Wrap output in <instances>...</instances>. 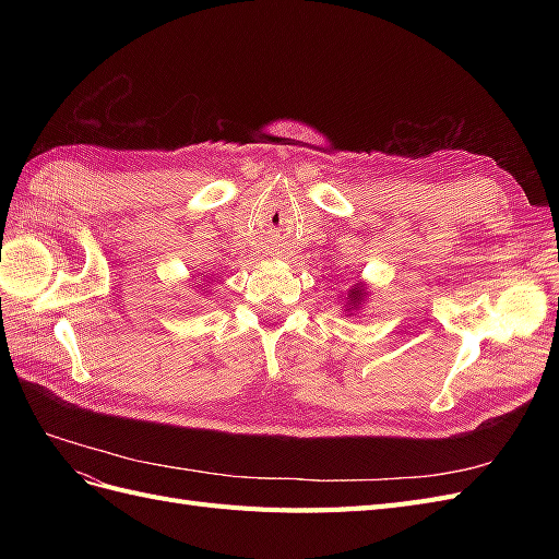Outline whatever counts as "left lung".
<instances>
[{"mask_svg":"<svg viewBox=\"0 0 559 559\" xmlns=\"http://www.w3.org/2000/svg\"><path fill=\"white\" fill-rule=\"evenodd\" d=\"M366 298V286L364 284H354L347 292V310H357Z\"/></svg>","mask_w":559,"mask_h":559,"instance_id":"1","label":"left lung"}]
</instances>
